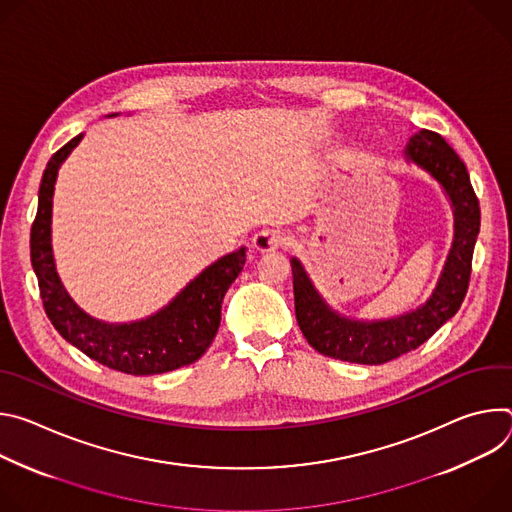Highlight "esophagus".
<instances>
[{"label":"esophagus","instance_id":"1","mask_svg":"<svg viewBox=\"0 0 512 512\" xmlns=\"http://www.w3.org/2000/svg\"><path fill=\"white\" fill-rule=\"evenodd\" d=\"M283 243H285V233L279 229H263L253 237V247L259 253H271L279 249Z\"/></svg>","mask_w":512,"mask_h":512}]
</instances>
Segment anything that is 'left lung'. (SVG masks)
I'll list each match as a JSON object with an SVG mask.
<instances>
[{
	"mask_svg": "<svg viewBox=\"0 0 512 512\" xmlns=\"http://www.w3.org/2000/svg\"><path fill=\"white\" fill-rule=\"evenodd\" d=\"M403 158L440 184L452 206L454 239L444 269L431 296L415 310L383 320H356L332 310L302 261L291 257L296 318L310 346L324 356L356 364L389 362L421 346L464 302L480 233V206L468 170L446 139L427 129L411 135Z\"/></svg>",
	"mask_w": 512,
	"mask_h": 512,
	"instance_id": "obj_1",
	"label": "left lung"
}]
</instances>
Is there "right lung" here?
<instances>
[{
  "label": "right lung",
  "mask_w": 512,
  "mask_h": 512,
  "mask_svg": "<svg viewBox=\"0 0 512 512\" xmlns=\"http://www.w3.org/2000/svg\"><path fill=\"white\" fill-rule=\"evenodd\" d=\"M117 115L111 113L107 117ZM81 139L83 133L72 137L50 158L38 192V212L30 233V257L44 310L66 342L113 371L141 377L162 375L192 364L206 352L221 326L223 298L243 271L247 247L210 263L178 291L176 298L148 318L113 324L89 316L70 298L60 281L52 251L54 184L60 166Z\"/></svg>",
  "instance_id": "add662e5"
}]
</instances>
